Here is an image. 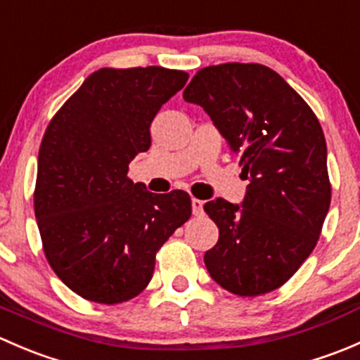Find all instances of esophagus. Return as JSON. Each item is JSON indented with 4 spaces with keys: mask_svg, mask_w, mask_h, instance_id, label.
<instances>
[{
    "mask_svg": "<svg viewBox=\"0 0 360 360\" xmlns=\"http://www.w3.org/2000/svg\"><path fill=\"white\" fill-rule=\"evenodd\" d=\"M191 209H193L195 216H200L203 210V202L198 200V198H193V200H191Z\"/></svg>",
    "mask_w": 360,
    "mask_h": 360,
    "instance_id": "34e87169",
    "label": "esophagus"
}]
</instances>
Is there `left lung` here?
I'll return each instance as SVG.
<instances>
[{
	"mask_svg": "<svg viewBox=\"0 0 360 360\" xmlns=\"http://www.w3.org/2000/svg\"><path fill=\"white\" fill-rule=\"evenodd\" d=\"M183 97L205 110L249 179L242 207L223 198L203 205L219 228V240L203 256L207 270L237 296L275 291L315 249L331 205L321 123L263 64L203 68Z\"/></svg>",
	"mask_w": 360,
	"mask_h": 360,
	"instance_id": "1",
	"label": "left lung"
}]
</instances>
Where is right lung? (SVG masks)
I'll list each match as a JSON object with an SVG mask.
<instances>
[{
  "label": "right lung",
  "instance_id": "add662e5",
  "mask_svg": "<svg viewBox=\"0 0 360 360\" xmlns=\"http://www.w3.org/2000/svg\"><path fill=\"white\" fill-rule=\"evenodd\" d=\"M188 82L160 66L92 72L43 134L34 214L57 277L85 300L116 304L153 277L157 252L191 216V198L157 195L127 177L151 146L150 125Z\"/></svg>",
  "mask_w": 360,
  "mask_h": 360
}]
</instances>
